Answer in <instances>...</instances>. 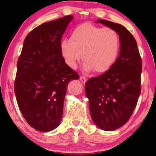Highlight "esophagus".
<instances>
[{
  "instance_id": "obj_1",
  "label": "esophagus",
  "mask_w": 156,
  "mask_h": 156,
  "mask_svg": "<svg viewBox=\"0 0 156 156\" xmlns=\"http://www.w3.org/2000/svg\"><path fill=\"white\" fill-rule=\"evenodd\" d=\"M80 81H81L83 83H85L86 82H87V78H86L85 77L80 76Z\"/></svg>"
}]
</instances>
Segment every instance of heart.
<instances>
[{
	"label": "heart",
	"mask_w": 156,
	"mask_h": 156,
	"mask_svg": "<svg viewBox=\"0 0 156 156\" xmlns=\"http://www.w3.org/2000/svg\"><path fill=\"white\" fill-rule=\"evenodd\" d=\"M119 50V37L114 29L101 28L91 23L76 27L70 39H63L60 51L67 64L76 68L80 60L87 72L103 73L115 62Z\"/></svg>",
	"instance_id": "1"
}]
</instances>
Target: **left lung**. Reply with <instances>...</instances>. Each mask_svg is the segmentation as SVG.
<instances>
[{"instance_id": "1", "label": "left lung", "mask_w": 156, "mask_h": 156, "mask_svg": "<svg viewBox=\"0 0 156 156\" xmlns=\"http://www.w3.org/2000/svg\"><path fill=\"white\" fill-rule=\"evenodd\" d=\"M96 23L114 29L120 42L119 56L112 67L85 84L92 119L99 128L111 131L124 125L136 106L142 64L136 39L125 27L105 20Z\"/></svg>"}]
</instances>
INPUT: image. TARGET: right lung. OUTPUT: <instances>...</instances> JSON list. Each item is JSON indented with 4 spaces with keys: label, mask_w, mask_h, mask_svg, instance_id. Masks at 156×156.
<instances>
[{
    "label": "right lung",
    "mask_w": 156,
    "mask_h": 156,
    "mask_svg": "<svg viewBox=\"0 0 156 156\" xmlns=\"http://www.w3.org/2000/svg\"><path fill=\"white\" fill-rule=\"evenodd\" d=\"M73 19L67 15L32 30L17 62V104L27 122L39 131H51L59 125L68 83L79 78L60 51L62 35Z\"/></svg>",
    "instance_id": "right-lung-1"
}]
</instances>
